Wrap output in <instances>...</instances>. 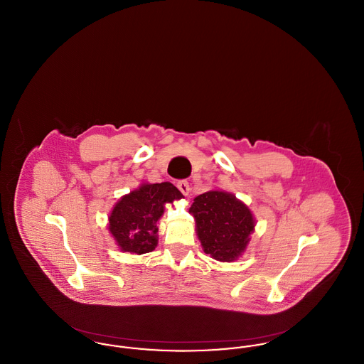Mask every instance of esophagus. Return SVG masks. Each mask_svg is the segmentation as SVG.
<instances>
[{
	"label": "esophagus",
	"instance_id": "34e87169",
	"mask_svg": "<svg viewBox=\"0 0 364 364\" xmlns=\"http://www.w3.org/2000/svg\"><path fill=\"white\" fill-rule=\"evenodd\" d=\"M177 188L183 192V195L188 196V193H190V183L187 180H180L177 183Z\"/></svg>",
	"mask_w": 364,
	"mask_h": 364
}]
</instances>
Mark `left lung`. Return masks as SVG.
I'll use <instances>...</instances> for the list:
<instances>
[{
	"mask_svg": "<svg viewBox=\"0 0 364 364\" xmlns=\"http://www.w3.org/2000/svg\"><path fill=\"white\" fill-rule=\"evenodd\" d=\"M190 211L206 254L223 262L242 255L255 226L250 208L228 192L208 191L193 199Z\"/></svg>",
	"mask_w": 364,
	"mask_h": 364,
	"instance_id": "left-lung-1",
	"label": "left lung"
}]
</instances>
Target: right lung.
Masks as SVG:
<instances>
[{"label": "right lung", "instance_id": "add662e5", "mask_svg": "<svg viewBox=\"0 0 364 364\" xmlns=\"http://www.w3.org/2000/svg\"><path fill=\"white\" fill-rule=\"evenodd\" d=\"M181 198L183 193L171 183L146 184L122 198L109 217V229L122 251L138 255L151 252L164 205Z\"/></svg>", "mask_w": 364, "mask_h": 364}]
</instances>
